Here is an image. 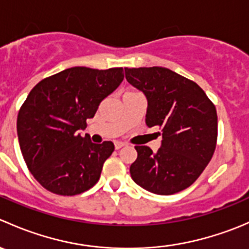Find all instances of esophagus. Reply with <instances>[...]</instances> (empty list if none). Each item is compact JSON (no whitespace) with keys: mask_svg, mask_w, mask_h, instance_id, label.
<instances>
[{"mask_svg":"<svg viewBox=\"0 0 249 249\" xmlns=\"http://www.w3.org/2000/svg\"><path fill=\"white\" fill-rule=\"evenodd\" d=\"M124 145H126V143L122 142V141H115V142H114L115 149H120V148H123Z\"/></svg>","mask_w":249,"mask_h":249,"instance_id":"1","label":"esophagus"}]
</instances>
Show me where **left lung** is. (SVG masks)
I'll return each instance as SVG.
<instances>
[{
	"instance_id": "obj_1",
	"label": "left lung",
	"mask_w": 249,
	"mask_h": 249,
	"mask_svg": "<svg viewBox=\"0 0 249 249\" xmlns=\"http://www.w3.org/2000/svg\"><path fill=\"white\" fill-rule=\"evenodd\" d=\"M125 77L147 97V126H158L162 135L157 153L147 145L135 147L137 159L130 166L132 179L159 195L187 189L200 177L215 150V106L196 83L165 67H126Z\"/></svg>"
}]
</instances>
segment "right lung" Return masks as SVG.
<instances>
[{"instance_id": "1", "label": "right lung", "mask_w": 249, "mask_h": 249, "mask_svg": "<svg viewBox=\"0 0 249 249\" xmlns=\"http://www.w3.org/2000/svg\"><path fill=\"white\" fill-rule=\"evenodd\" d=\"M123 79V67L78 66L44 78L30 91L18 113V139L27 169L50 193L73 196L97 183L114 144H95L78 130Z\"/></svg>"}]
</instances>
